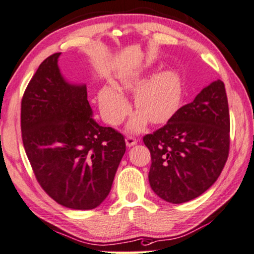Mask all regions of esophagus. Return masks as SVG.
Masks as SVG:
<instances>
[{
    "mask_svg": "<svg viewBox=\"0 0 254 254\" xmlns=\"http://www.w3.org/2000/svg\"><path fill=\"white\" fill-rule=\"evenodd\" d=\"M137 142H138V140L133 138V137H127L126 138V143H127V147H132V146L137 145Z\"/></svg>",
    "mask_w": 254,
    "mask_h": 254,
    "instance_id": "1",
    "label": "esophagus"
}]
</instances>
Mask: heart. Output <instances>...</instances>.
I'll list each match as a JSON object with an SVG mask.
<instances>
[{"instance_id": "b5f03b06", "label": "heart", "mask_w": 254, "mask_h": 254, "mask_svg": "<svg viewBox=\"0 0 254 254\" xmlns=\"http://www.w3.org/2000/svg\"><path fill=\"white\" fill-rule=\"evenodd\" d=\"M145 78L141 68L123 71L113 86H103L97 94L103 119L113 127L120 126L130 112V104L124 96H133L137 113L128 121V132H140L150 121L162 124L176 114L181 101V81L172 69L156 71Z\"/></svg>"}]
</instances>
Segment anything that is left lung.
Returning a JSON list of instances; mask_svg holds the SVG:
<instances>
[{
    "label": "left lung",
    "instance_id": "1",
    "mask_svg": "<svg viewBox=\"0 0 254 254\" xmlns=\"http://www.w3.org/2000/svg\"><path fill=\"white\" fill-rule=\"evenodd\" d=\"M229 130L225 84L217 79L163 127L143 137L151 155L148 179L155 194L180 204L206 191L228 158Z\"/></svg>",
    "mask_w": 254,
    "mask_h": 254
}]
</instances>
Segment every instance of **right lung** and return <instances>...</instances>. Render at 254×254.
<instances>
[{"instance_id":"1","label":"right lung","mask_w":254,"mask_h":254,"mask_svg":"<svg viewBox=\"0 0 254 254\" xmlns=\"http://www.w3.org/2000/svg\"><path fill=\"white\" fill-rule=\"evenodd\" d=\"M48 57L21 101L25 151L39 184L60 205L92 210L111 191L126 153L124 137L93 120L84 83H71Z\"/></svg>"}]
</instances>
